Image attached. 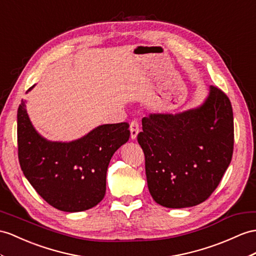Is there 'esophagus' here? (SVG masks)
I'll return each mask as SVG.
<instances>
[{"label": "esophagus", "mask_w": 256, "mask_h": 256, "mask_svg": "<svg viewBox=\"0 0 256 256\" xmlns=\"http://www.w3.org/2000/svg\"><path fill=\"white\" fill-rule=\"evenodd\" d=\"M139 132V122L138 120H132L130 122V136H132V139L134 140L136 138V134Z\"/></svg>", "instance_id": "34e87169"}]
</instances>
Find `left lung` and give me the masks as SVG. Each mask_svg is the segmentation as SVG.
Masks as SVG:
<instances>
[{"label":"left lung","instance_id":"left-lung-1","mask_svg":"<svg viewBox=\"0 0 256 256\" xmlns=\"http://www.w3.org/2000/svg\"><path fill=\"white\" fill-rule=\"evenodd\" d=\"M234 138L232 103L214 86L200 108L143 118L138 142L153 200L170 208L208 200L232 162Z\"/></svg>","mask_w":256,"mask_h":256}]
</instances>
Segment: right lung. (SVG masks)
Masks as SVG:
<instances>
[{
    "instance_id": "1",
    "label": "right lung",
    "mask_w": 256,
    "mask_h": 256,
    "mask_svg": "<svg viewBox=\"0 0 256 256\" xmlns=\"http://www.w3.org/2000/svg\"><path fill=\"white\" fill-rule=\"evenodd\" d=\"M129 136V124L118 122L72 142H51L36 132L24 100L17 112L18 160L24 177L43 200L70 213L103 200L110 160Z\"/></svg>"
}]
</instances>
